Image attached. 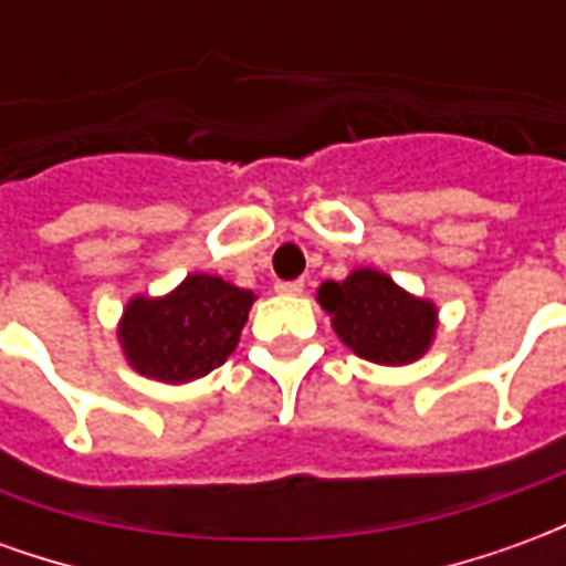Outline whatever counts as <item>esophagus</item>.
<instances>
[{
	"label": "esophagus",
	"mask_w": 566,
	"mask_h": 566,
	"mask_svg": "<svg viewBox=\"0 0 566 566\" xmlns=\"http://www.w3.org/2000/svg\"><path fill=\"white\" fill-rule=\"evenodd\" d=\"M303 279H294V282H275V291L284 296H296V294H303Z\"/></svg>",
	"instance_id": "esophagus-1"
}]
</instances>
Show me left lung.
Instances as JSON below:
<instances>
[{"label": "left lung", "mask_w": 566, "mask_h": 566, "mask_svg": "<svg viewBox=\"0 0 566 566\" xmlns=\"http://www.w3.org/2000/svg\"><path fill=\"white\" fill-rule=\"evenodd\" d=\"M318 303L331 312L333 331L355 355L385 367L412 364L437 331L433 303L406 294L376 270H355L345 282H324Z\"/></svg>", "instance_id": "8db88e82"}]
</instances>
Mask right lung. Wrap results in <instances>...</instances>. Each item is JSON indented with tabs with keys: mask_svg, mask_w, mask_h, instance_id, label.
<instances>
[{
	"mask_svg": "<svg viewBox=\"0 0 566 566\" xmlns=\"http://www.w3.org/2000/svg\"><path fill=\"white\" fill-rule=\"evenodd\" d=\"M251 303V291L197 272L160 300L136 296L117 336L136 373L181 385L209 376L233 355Z\"/></svg>",
	"mask_w": 566,
	"mask_h": 566,
	"instance_id": "obj_1",
	"label": "right lung"
}]
</instances>
